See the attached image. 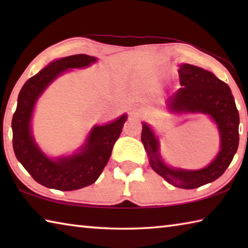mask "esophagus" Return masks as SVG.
I'll return each instance as SVG.
<instances>
[{
    "label": "esophagus",
    "instance_id": "34e87169",
    "mask_svg": "<svg viewBox=\"0 0 248 248\" xmlns=\"http://www.w3.org/2000/svg\"><path fill=\"white\" fill-rule=\"evenodd\" d=\"M134 117H139L140 116V114H139V112H133V114H132Z\"/></svg>",
    "mask_w": 248,
    "mask_h": 248
}]
</instances>
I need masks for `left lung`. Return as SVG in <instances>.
I'll return each mask as SVG.
<instances>
[{
  "mask_svg": "<svg viewBox=\"0 0 248 248\" xmlns=\"http://www.w3.org/2000/svg\"><path fill=\"white\" fill-rule=\"evenodd\" d=\"M180 85L177 93L167 99V108L174 112H200L217 124L221 150L202 170H188L167 166L159 154L158 139L148 124H142L141 141L148 153L150 165L175 187L194 189L215 182L224 173L238 148L240 116L229 85L215 74L191 64H182L178 71Z\"/></svg>",
  "mask_w": 248,
  "mask_h": 248,
  "instance_id": "1",
  "label": "left lung"
}]
</instances>
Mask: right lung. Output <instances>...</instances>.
Here are the masks:
<instances>
[{
  "label": "right lung",
  "instance_id": "obj_1",
  "mask_svg": "<svg viewBox=\"0 0 248 248\" xmlns=\"http://www.w3.org/2000/svg\"><path fill=\"white\" fill-rule=\"evenodd\" d=\"M87 54L58 59L24 84L12 119L14 153L25 170L37 183L58 190H77L95 183L108 163L115 142L123 131L127 115L112 123L95 125L78 153L56 159L48 157L37 145L31 121L37 99L59 75L69 69H79L96 62Z\"/></svg>",
  "mask_w": 248,
  "mask_h": 248
}]
</instances>
